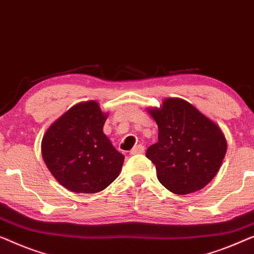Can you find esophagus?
<instances>
[{
    "label": "esophagus",
    "mask_w": 254,
    "mask_h": 254,
    "mask_svg": "<svg viewBox=\"0 0 254 254\" xmlns=\"http://www.w3.org/2000/svg\"><path fill=\"white\" fill-rule=\"evenodd\" d=\"M143 152H144V146L141 145V144H137L130 150L129 153L130 154H138V153H143Z\"/></svg>",
    "instance_id": "obj_1"
}]
</instances>
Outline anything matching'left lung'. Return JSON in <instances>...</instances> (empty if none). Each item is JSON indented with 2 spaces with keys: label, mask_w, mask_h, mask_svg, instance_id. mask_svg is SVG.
Wrapping results in <instances>:
<instances>
[{
  "label": "left lung",
  "mask_w": 254,
  "mask_h": 254,
  "mask_svg": "<svg viewBox=\"0 0 254 254\" xmlns=\"http://www.w3.org/2000/svg\"><path fill=\"white\" fill-rule=\"evenodd\" d=\"M149 113L158 125V142L145 156L156 165L157 178L178 194L203 189L214 178L227 151L219 126L181 98H167Z\"/></svg>",
  "instance_id": "obj_1"
}]
</instances>
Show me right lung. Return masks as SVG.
<instances>
[{
	"instance_id": "right-lung-1",
	"label": "right lung",
	"mask_w": 254,
	"mask_h": 254,
	"mask_svg": "<svg viewBox=\"0 0 254 254\" xmlns=\"http://www.w3.org/2000/svg\"><path fill=\"white\" fill-rule=\"evenodd\" d=\"M106 117L95 101L79 103L43 136L42 157L47 167L73 192H100L119 175L125 157L103 133Z\"/></svg>"
}]
</instances>
